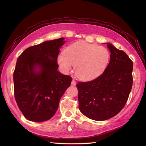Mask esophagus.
Returning a JSON list of instances; mask_svg holds the SVG:
<instances>
[{
	"label": "esophagus",
	"mask_w": 146,
	"mask_h": 146,
	"mask_svg": "<svg viewBox=\"0 0 146 146\" xmlns=\"http://www.w3.org/2000/svg\"><path fill=\"white\" fill-rule=\"evenodd\" d=\"M71 85H73V86H75L76 85V82L74 80H72V82H71Z\"/></svg>",
	"instance_id": "obj_1"
}]
</instances>
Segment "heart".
<instances>
[{"label": "heart", "instance_id": "b5f03b06", "mask_svg": "<svg viewBox=\"0 0 146 146\" xmlns=\"http://www.w3.org/2000/svg\"><path fill=\"white\" fill-rule=\"evenodd\" d=\"M110 54L102 46L83 41L73 43L58 56V61L64 70L74 65L77 77L82 81H91L98 78L108 66Z\"/></svg>", "mask_w": 146, "mask_h": 146}]
</instances>
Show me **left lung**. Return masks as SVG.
<instances>
[{
    "instance_id": "left-lung-1",
    "label": "left lung",
    "mask_w": 146,
    "mask_h": 146,
    "mask_svg": "<svg viewBox=\"0 0 146 146\" xmlns=\"http://www.w3.org/2000/svg\"><path fill=\"white\" fill-rule=\"evenodd\" d=\"M110 60L105 71L95 80L79 82V108L84 115L103 121L118 114L128 99L133 85V64L124 51L106 43Z\"/></svg>"
}]
</instances>
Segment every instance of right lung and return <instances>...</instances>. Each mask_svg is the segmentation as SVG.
I'll return each instance as SVG.
<instances>
[{"label":"right lung","mask_w":146,"mask_h":146,"mask_svg":"<svg viewBox=\"0 0 146 146\" xmlns=\"http://www.w3.org/2000/svg\"><path fill=\"white\" fill-rule=\"evenodd\" d=\"M65 38L45 41L25 49L13 73L15 98L27 120L43 122L56 113L72 78L58 70V56Z\"/></svg>","instance_id":"obj_1"}]
</instances>
